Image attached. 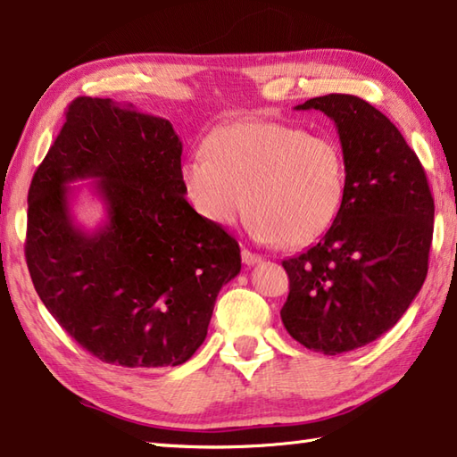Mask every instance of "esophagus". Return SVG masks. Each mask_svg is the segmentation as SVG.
Returning a JSON list of instances; mask_svg holds the SVG:
<instances>
[{"label": "esophagus", "mask_w": 457, "mask_h": 457, "mask_svg": "<svg viewBox=\"0 0 457 457\" xmlns=\"http://www.w3.org/2000/svg\"><path fill=\"white\" fill-rule=\"evenodd\" d=\"M242 260H244L245 265H255V263H262L263 257L260 253H253L250 250H244L242 252Z\"/></svg>", "instance_id": "esophagus-1"}]
</instances>
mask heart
<instances>
[{
    "mask_svg": "<svg viewBox=\"0 0 457 457\" xmlns=\"http://www.w3.org/2000/svg\"><path fill=\"white\" fill-rule=\"evenodd\" d=\"M195 212L231 226L247 205V228L263 244L302 247L326 234L347 192L342 147L328 136L271 121H239L205 139L181 165Z\"/></svg>",
    "mask_w": 457,
    "mask_h": 457,
    "instance_id": "1",
    "label": "heart"
}]
</instances>
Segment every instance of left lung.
<instances>
[{
	"mask_svg": "<svg viewBox=\"0 0 457 457\" xmlns=\"http://www.w3.org/2000/svg\"><path fill=\"white\" fill-rule=\"evenodd\" d=\"M336 123L347 192L326 236L281 262L289 294L281 321L308 350L337 355L392 329L428 276L434 197L418 155L392 121L347 94L308 99Z\"/></svg>",
	"mask_w": 457,
	"mask_h": 457,
	"instance_id": "left-lung-1",
	"label": "left lung"
}]
</instances>
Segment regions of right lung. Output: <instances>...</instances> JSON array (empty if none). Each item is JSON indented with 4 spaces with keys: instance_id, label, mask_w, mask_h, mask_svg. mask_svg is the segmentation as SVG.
I'll return each instance as SVG.
<instances>
[{
    "instance_id": "add662e5",
    "label": "right lung",
    "mask_w": 457,
    "mask_h": 457,
    "mask_svg": "<svg viewBox=\"0 0 457 457\" xmlns=\"http://www.w3.org/2000/svg\"><path fill=\"white\" fill-rule=\"evenodd\" d=\"M76 179H98L106 221L96 232L71 218ZM26 260L39 300L84 350L139 370L192 358L242 270L236 239L186 200L171 123L102 97L73 99L33 173Z\"/></svg>"
}]
</instances>
